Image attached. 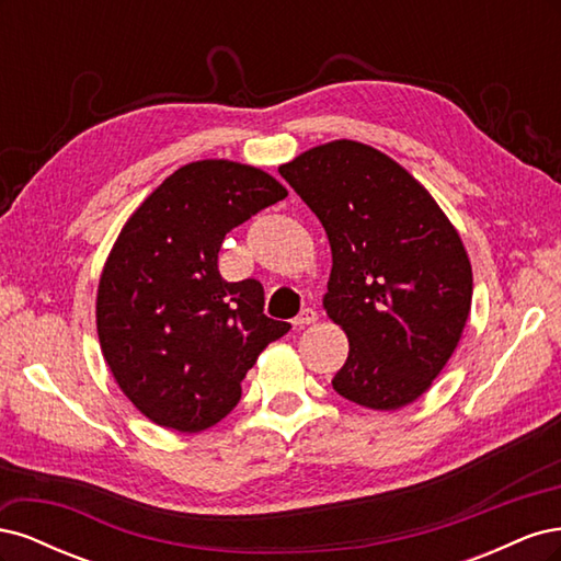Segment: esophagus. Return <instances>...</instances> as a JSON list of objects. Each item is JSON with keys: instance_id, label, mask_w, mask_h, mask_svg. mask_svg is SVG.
<instances>
[{"instance_id": "1", "label": "esophagus", "mask_w": 561, "mask_h": 561, "mask_svg": "<svg viewBox=\"0 0 561 561\" xmlns=\"http://www.w3.org/2000/svg\"><path fill=\"white\" fill-rule=\"evenodd\" d=\"M316 320H318V313L313 309H301L293 322H295V328H304V325H311V322H316Z\"/></svg>"}]
</instances>
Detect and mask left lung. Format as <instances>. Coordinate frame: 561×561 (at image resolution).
<instances>
[{
    "instance_id": "left-lung-1",
    "label": "left lung",
    "mask_w": 561,
    "mask_h": 561,
    "mask_svg": "<svg viewBox=\"0 0 561 561\" xmlns=\"http://www.w3.org/2000/svg\"><path fill=\"white\" fill-rule=\"evenodd\" d=\"M278 173L330 239L322 307L351 346L334 390L381 412L414 402L451 358L470 313L461 236L400 163L363 142L313 147Z\"/></svg>"
}]
</instances>
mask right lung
Masks as SVG:
<instances>
[{
	"label": "right lung",
	"instance_id": "1",
	"mask_svg": "<svg viewBox=\"0 0 561 561\" xmlns=\"http://www.w3.org/2000/svg\"><path fill=\"white\" fill-rule=\"evenodd\" d=\"M287 196L260 168L186 163L130 215L98 285V339L126 398L163 428L198 433L241 400L257 355L290 322L264 316V287L217 271L225 236Z\"/></svg>",
	"mask_w": 561,
	"mask_h": 561
}]
</instances>
